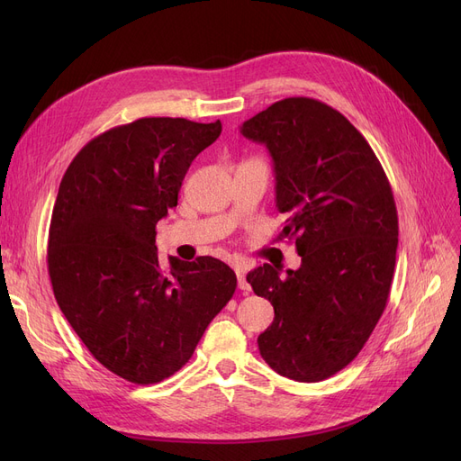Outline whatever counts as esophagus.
I'll list each match as a JSON object with an SVG mask.
<instances>
[{
  "label": "esophagus",
  "instance_id": "1",
  "mask_svg": "<svg viewBox=\"0 0 461 461\" xmlns=\"http://www.w3.org/2000/svg\"><path fill=\"white\" fill-rule=\"evenodd\" d=\"M237 285H239V289H240V292H243L245 295L252 289L250 284H249V280H247V273H245L243 269L237 271Z\"/></svg>",
  "mask_w": 461,
  "mask_h": 461
}]
</instances>
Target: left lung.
<instances>
[{"instance_id":"obj_1","label":"left lung","mask_w":461,"mask_h":461,"mask_svg":"<svg viewBox=\"0 0 461 461\" xmlns=\"http://www.w3.org/2000/svg\"><path fill=\"white\" fill-rule=\"evenodd\" d=\"M245 138L269 149L284 237H295L297 271L263 263L249 273L275 321L258 336L284 377L318 383L366 344L391 294L398 214L383 167L349 121L308 96H292L245 121Z\"/></svg>"}]
</instances>
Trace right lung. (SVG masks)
Segmentation results:
<instances>
[{
	"label": "right lung",
	"instance_id": "obj_1",
	"mask_svg": "<svg viewBox=\"0 0 461 461\" xmlns=\"http://www.w3.org/2000/svg\"><path fill=\"white\" fill-rule=\"evenodd\" d=\"M221 132V121L143 117L93 138L61 179L48 233L56 301L91 355L131 383L181 370L235 294L221 259L169 256L164 269L155 247L186 169Z\"/></svg>",
	"mask_w": 461,
	"mask_h": 461
}]
</instances>
